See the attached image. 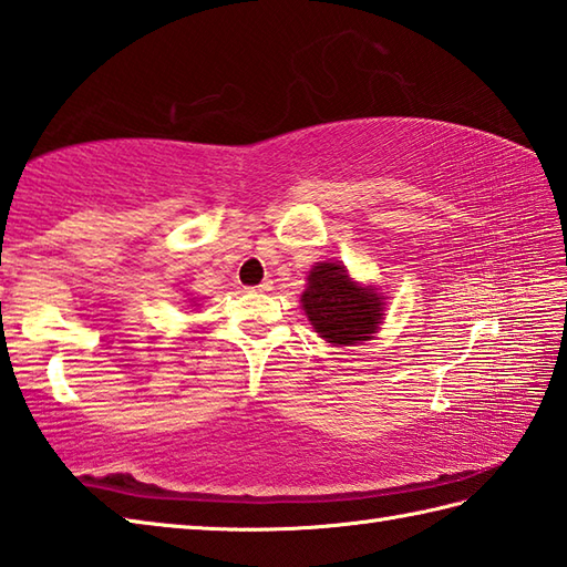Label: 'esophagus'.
I'll list each match as a JSON object with an SVG mask.
<instances>
[{"instance_id": "34e87169", "label": "esophagus", "mask_w": 567, "mask_h": 567, "mask_svg": "<svg viewBox=\"0 0 567 567\" xmlns=\"http://www.w3.org/2000/svg\"><path fill=\"white\" fill-rule=\"evenodd\" d=\"M268 290H270V282L268 280L256 285V287H250V292H268Z\"/></svg>"}]
</instances>
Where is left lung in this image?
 I'll use <instances>...</instances> for the list:
<instances>
[{"label":"left lung","instance_id":"obj_1","mask_svg":"<svg viewBox=\"0 0 567 567\" xmlns=\"http://www.w3.org/2000/svg\"><path fill=\"white\" fill-rule=\"evenodd\" d=\"M302 307L321 339L336 346L368 341L382 321V295L360 287L341 262H319L309 272Z\"/></svg>","mask_w":567,"mask_h":567}]
</instances>
